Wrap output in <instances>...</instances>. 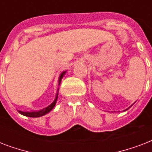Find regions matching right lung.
Listing matches in <instances>:
<instances>
[{
  "label": "right lung",
  "instance_id": "1",
  "mask_svg": "<svg viewBox=\"0 0 152 152\" xmlns=\"http://www.w3.org/2000/svg\"><path fill=\"white\" fill-rule=\"evenodd\" d=\"M65 73V72H62L61 74V76H60V78H59V84L61 83V80L62 77L64 76V74ZM57 97L55 99V100L53 102V103L50 104L48 107H46V108L43 109V110H42L40 111H38V112H22V111H19V113L23 114V115L26 116V117H30V118H39V117H42V116L45 115L46 113H48L50 111L52 110L53 107H54L55 104H56V102H57Z\"/></svg>",
  "mask_w": 152,
  "mask_h": 152
}]
</instances>
